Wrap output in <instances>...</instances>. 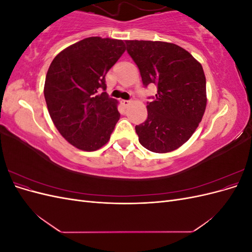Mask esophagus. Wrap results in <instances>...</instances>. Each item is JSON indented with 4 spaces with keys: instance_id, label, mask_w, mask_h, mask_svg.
<instances>
[{
    "instance_id": "1",
    "label": "esophagus",
    "mask_w": 252,
    "mask_h": 252,
    "mask_svg": "<svg viewBox=\"0 0 252 252\" xmlns=\"http://www.w3.org/2000/svg\"><path fill=\"white\" fill-rule=\"evenodd\" d=\"M130 103H131L130 101H127V100H122V101H121V104L123 105L124 107H128V106L130 105Z\"/></svg>"
}]
</instances>
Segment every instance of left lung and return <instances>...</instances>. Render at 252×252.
Returning a JSON list of instances; mask_svg holds the SVG:
<instances>
[{"instance_id": "1", "label": "left lung", "mask_w": 252, "mask_h": 252, "mask_svg": "<svg viewBox=\"0 0 252 252\" xmlns=\"http://www.w3.org/2000/svg\"><path fill=\"white\" fill-rule=\"evenodd\" d=\"M139 67L143 85L158 88L147 103L148 117L135 126L146 149L165 154L178 149L193 134L204 116L206 78L202 65L178 45L159 41H125Z\"/></svg>"}]
</instances>
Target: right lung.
<instances>
[{"instance_id": "obj_1", "label": "right lung", "mask_w": 252, "mask_h": 252, "mask_svg": "<svg viewBox=\"0 0 252 252\" xmlns=\"http://www.w3.org/2000/svg\"><path fill=\"white\" fill-rule=\"evenodd\" d=\"M125 51L122 40L86 37L53 59L44 86L53 124L74 147L94 151L110 139L120 119L106 93L105 75Z\"/></svg>"}]
</instances>
